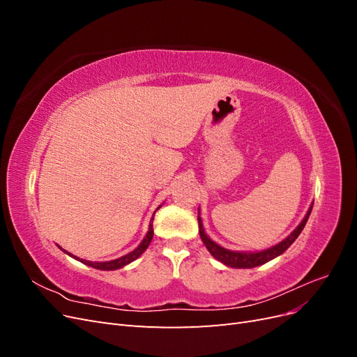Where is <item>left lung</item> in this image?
Segmentation results:
<instances>
[{
    "label": "left lung",
    "instance_id": "obj_1",
    "mask_svg": "<svg viewBox=\"0 0 357 357\" xmlns=\"http://www.w3.org/2000/svg\"><path fill=\"white\" fill-rule=\"evenodd\" d=\"M311 208L312 205H310V208L305 214V218L302 219V222L296 226V228L291 231L283 241H280L278 244L264 248V250H257V252H235V250H229V248H225L220 244H218L215 241H213L210 236L205 234L204 231V225H202V219H201V213L198 208V223H199V235L201 240L207 247V250L211 253V256L214 259H218L219 262H222L226 266L231 268H255L259 265H264L269 261H273L277 256L283 255L287 248L295 243V240L299 236V234L304 229V226L310 218L311 214Z\"/></svg>",
    "mask_w": 357,
    "mask_h": 357
}]
</instances>
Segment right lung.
I'll return each instance as SVG.
<instances>
[{
	"instance_id": "right-lung-1",
	"label": "right lung",
	"mask_w": 357,
	"mask_h": 357,
	"mask_svg": "<svg viewBox=\"0 0 357 357\" xmlns=\"http://www.w3.org/2000/svg\"><path fill=\"white\" fill-rule=\"evenodd\" d=\"M158 208H160V205H159ZM158 208H156V210H158ZM152 238H153V218H152V220H150L149 231H147L146 236L143 238V241L138 244V247H137V248H134L132 252H129L128 255L122 256V257L113 259V261H105V262H92V261H86V259H80V257H77V256L71 255L70 252L63 250L62 247H59V245H58V247L61 248V250H62L63 253H67L68 256L74 257L75 261H80V262H82V264H84V265L92 266V268H95V269H101V271H114V269H121V268L126 266L128 264L134 262L135 259H138L139 256H142V255L146 252V248L149 247V244H150V241H152Z\"/></svg>"
}]
</instances>
